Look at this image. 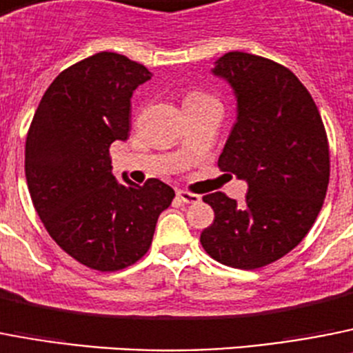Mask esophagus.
Segmentation results:
<instances>
[{
  "mask_svg": "<svg viewBox=\"0 0 353 353\" xmlns=\"http://www.w3.org/2000/svg\"><path fill=\"white\" fill-rule=\"evenodd\" d=\"M177 197L185 202V204H197V202H201V195L192 194L188 190H177Z\"/></svg>",
  "mask_w": 353,
  "mask_h": 353,
  "instance_id": "obj_1",
  "label": "esophagus"
}]
</instances>
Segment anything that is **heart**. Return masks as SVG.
Returning a JSON list of instances; mask_svg holds the SVG:
<instances>
[{
	"mask_svg": "<svg viewBox=\"0 0 353 353\" xmlns=\"http://www.w3.org/2000/svg\"><path fill=\"white\" fill-rule=\"evenodd\" d=\"M204 99H213V97L202 94V92H190L186 96V101H204Z\"/></svg>",
	"mask_w": 353,
	"mask_h": 353,
	"instance_id": "obj_1",
	"label": "heart"
}]
</instances>
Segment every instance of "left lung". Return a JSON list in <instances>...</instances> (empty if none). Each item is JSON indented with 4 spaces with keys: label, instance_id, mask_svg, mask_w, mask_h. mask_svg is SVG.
Instances as JSON below:
<instances>
[{
    "label": "left lung",
    "instance_id": "8db88e82",
    "mask_svg": "<svg viewBox=\"0 0 353 353\" xmlns=\"http://www.w3.org/2000/svg\"><path fill=\"white\" fill-rule=\"evenodd\" d=\"M214 76L228 79L238 121L219 158L222 172L245 179L243 204L214 192L202 197L214 211L201 243L214 261L256 270L304 240L327 195L329 140L318 106L288 67L231 51Z\"/></svg>",
    "mask_w": 353,
    "mask_h": 353
}]
</instances>
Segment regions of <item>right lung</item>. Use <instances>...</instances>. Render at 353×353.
Wrapping results in <instances>:
<instances>
[{"instance_id":"obj_1","label":"right lung","mask_w":353,"mask_h":353,"mask_svg":"<svg viewBox=\"0 0 353 353\" xmlns=\"http://www.w3.org/2000/svg\"><path fill=\"white\" fill-rule=\"evenodd\" d=\"M151 76L124 54H92L54 78L30 124L24 172L33 206L58 247L92 270L142 259L176 197L163 181L139 186L112 172L110 145L130 137L131 96Z\"/></svg>"}]
</instances>
